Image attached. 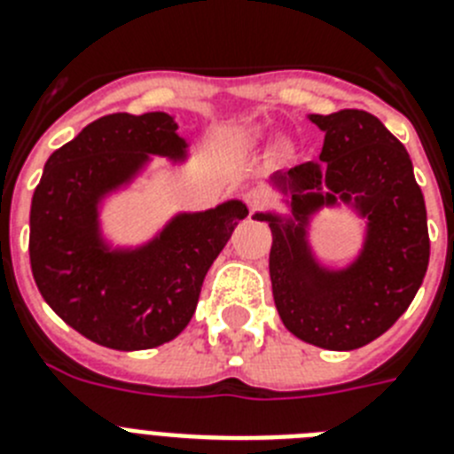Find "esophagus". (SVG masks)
<instances>
[{
  "label": "esophagus",
  "mask_w": 454,
  "mask_h": 454,
  "mask_svg": "<svg viewBox=\"0 0 454 454\" xmlns=\"http://www.w3.org/2000/svg\"><path fill=\"white\" fill-rule=\"evenodd\" d=\"M245 203L249 205L251 212H256V209L268 207V205L272 203V198H270V193L265 192V189H249V192L245 193Z\"/></svg>",
  "instance_id": "34e87169"
}]
</instances>
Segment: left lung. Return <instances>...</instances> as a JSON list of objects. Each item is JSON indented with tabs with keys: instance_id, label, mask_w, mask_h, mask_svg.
I'll return each mask as SVG.
<instances>
[{
	"instance_id": "left-lung-1",
	"label": "left lung",
	"mask_w": 454,
	"mask_h": 454,
	"mask_svg": "<svg viewBox=\"0 0 454 454\" xmlns=\"http://www.w3.org/2000/svg\"><path fill=\"white\" fill-rule=\"evenodd\" d=\"M309 120L325 131L323 163L274 175L291 193L298 226L272 215L254 219L272 228L270 279L284 325L307 344L353 350L390 330L420 288L429 262L427 209L409 152L379 117L346 108ZM350 195L370 219L365 249L350 269L327 273L306 249L303 223L323 204L349 202Z\"/></svg>"
}]
</instances>
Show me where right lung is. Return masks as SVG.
<instances>
[{
    "label": "right lung",
    "mask_w": 454,
    "mask_h": 454,
    "mask_svg": "<svg viewBox=\"0 0 454 454\" xmlns=\"http://www.w3.org/2000/svg\"><path fill=\"white\" fill-rule=\"evenodd\" d=\"M166 113H113L87 124L45 161L29 212V262L43 300L82 337L115 350L175 339L192 321L200 286L247 205L231 200L182 215L152 245L108 251L97 203L124 184L147 154L180 159L184 140Z\"/></svg>",
    "instance_id": "add662e5"
}]
</instances>
